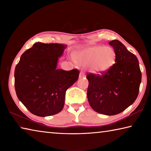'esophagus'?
Segmentation results:
<instances>
[{
  "label": "esophagus",
  "mask_w": 151,
  "mask_h": 151,
  "mask_svg": "<svg viewBox=\"0 0 151 151\" xmlns=\"http://www.w3.org/2000/svg\"><path fill=\"white\" fill-rule=\"evenodd\" d=\"M79 77H80V78H84V77H85V74H84V73L81 72L80 75H79Z\"/></svg>",
  "instance_id": "1"
}]
</instances>
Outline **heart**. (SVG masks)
I'll return each instance as SVG.
<instances>
[{
  "mask_svg": "<svg viewBox=\"0 0 151 151\" xmlns=\"http://www.w3.org/2000/svg\"><path fill=\"white\" fill-rule=\"evenodd\" d=\"M116 60V53L109 47L96 46L86 48L75 55V61L81 66H90L94 73H102L109 69Z\"/></svg>",
  "mask_w": 151,
  "mask_h": 151,
  "instance_id": "heart-1",
  "label": "heart"
}]
</instances>
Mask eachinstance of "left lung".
<instances>
[{
	"instance_id": "1",
	"label": "left lung",
	"mask_w": 151,
	"mask_h": 151,
	"mask_svg": "<svg viewBox=\"0 0 151 151\" xmlns=\"http://www.w3.org/2000/svg\"><path fill=\"white\" fill-rule=\"evenodd\" d=\"M109 44L115 51V63L104 72L87 74V98L94 111L115 115L137 99L142 75L137 57L121 42L113 40Z\"/></svg>"
}]
</instances>
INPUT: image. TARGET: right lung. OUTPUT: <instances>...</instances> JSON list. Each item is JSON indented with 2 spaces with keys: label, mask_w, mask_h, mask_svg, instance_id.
Wrapping results in <instances>:
<instances>
[{
  "label": "right lung",
  "mask_w": 151,
  "mask_h": 151,
  "mask_svg": "<svg viewBox=\"0 0 151 151\" xmlns=\"http://www.w3.org/2000/svg\"><path fill=\"white\" fill-rule=\"evenodd\" d=\"M66 46L36 42L21 55L14 70L18 99L35 115L47 116L62 111L67 89L78 80L79 70L57 69Z\"/></svg>",
  "instance_id": "right-lung-1"
}]
</instances>
